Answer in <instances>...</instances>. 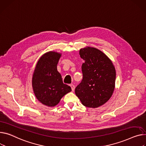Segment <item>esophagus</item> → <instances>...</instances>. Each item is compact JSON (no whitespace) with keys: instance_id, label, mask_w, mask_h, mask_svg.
Here are the masks:
<instances>
[{"instance_id":"1","label":"esophagus","mask_w":146,"mask_h":146,"mask_svg":"<svg viewBox=\"0 0 146 146\" xmlns=\"http://www.w3.org/2000/svg\"><path fill=\"white\" fill-rule=\"evenodd\" d=\"M70 87H71V88H72V91L73 92V91L74 90V89H75V86H74V85L73 84H70Z\"/></svg>"}]
</instances>
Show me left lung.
I'll use <instances>...</instances> for the list:
<instances>
[{
  "instance_id": "obj_1",
  "label": "left lung",
  "mask_w": 146,
  "mask_h": 146,
  "mask_svg": "<svg viewBox=\"0 0 146 146\" xmlns=\"http://www.w3.org/2000/svg\"><path fill=\"white\" fill-rule=\"evenodd\" d=\"M84 60L83 79L75 89L83 105L97 108L108 102L115 87V70L109 58L98 48L86 47L79 51Z\"/></svg>"
}]
</instances>
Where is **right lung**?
<instances>
[{
    "label": "right lung",
    "instance_id": "1",
    "mask_svg": "<svg viewBox=\"0 0 146 146\" xmlns=\"http://www.w3.org/2000/svg\"><path fill=\"white\" fill-rule=\"evenodd\" d=\"M61 54L48 52L43 54L36 66L32 77V87L37 99L43 104L53 107L59 103L71 87L63 83L57 65Z\"/></svg>",
    "mask_w": 146,
    "mask_h": 146
}]
</instances>
